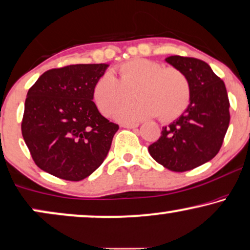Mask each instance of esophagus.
Here are the masks:
<instances>
[{
	"instance_id": "34e87169",
	"label": "esophagus",
	"mask_w": 250,
	"mask_h": 250,
	"mask_svg": "<svg viewBox=\"0 0 250 250\" xmlns=\"http://www.w3.org/2000/svg\"><path fill=\"white\" fill-rule=\"evenodd\" d=\"M138 123H121L122 128H128V129H134L138 127Z\"/></svg>"
}]
</instances>
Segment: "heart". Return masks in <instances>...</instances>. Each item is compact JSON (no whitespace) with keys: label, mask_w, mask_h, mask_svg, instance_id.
<instances>
[{"label":"heart","mask_w":250,"mask_h":250,"mask_svg":"<svg viewBox=\"0 0 250 250\" xmlns=\"http://www.w3.org/2000/svg\"><path fill=\"white\" fill-rule=\"evenodd\" d=\"M134 87L137 102L123 104L115 110L114 116L122 122H136L156 114L162 121H172L190 102L186 75L147 59H135L120 65L119 80L109 71L103 74L93 85V100L104 115H110Z\"/></svg>","instance_id":"b5f03b06"}]
</instances>
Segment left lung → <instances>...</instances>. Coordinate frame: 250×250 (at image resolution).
<instances>
[{"label": "left lung", "mask_w": 250, "mask_h": 250, "mask_svg": "<svg viewBox=\"0 0 250 250\" xmlns=\"http://www.w3.org/2000/svg\"><path fill=\"white\" fill-rule=\"evenodd\" d=\"M165 61L188 78L190 102L179 119L163 128L148 152L167 169L186 172L219 152L229 125V96L224 82L202 60L173 55Z\"/></svg>", "instance_id": "left-lung-1"}]
</instances>
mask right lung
Returning a JSON list of instances; mask_svg holds the SVG:
<instances>
[{"instance_id": "obj_1", "label": "right lung", "mask_w": 250, "mask_h": 250, "mask_svg": "<svg viewBox=\"0 0 250 250\" xmlns=\"http://www.w3.org/2000/svg\"><path fill=\"white\" fill-rule=\"evenodd\" d=\"M108 67L92 63L50 69L28 90L21 134L39 168L81 181L105 160L119 125L100 114L92 88Z\"/></svg>"}]
</instances>
